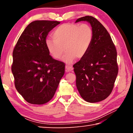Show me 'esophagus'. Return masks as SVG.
Returning <instances> with one entry per match:
<instances>
[{
    "label": "esophagus",
    "mask_w": 133,
    "mask_h": 133,
    "mask_svg": "<svg viewBox=\"0 0 133 133\" xmlns=\"http://www.w3.org/2000/svg\"><path fill=\"white\" fill-rule=\"evenodd\" d=\"M73 70V67L71 66H66L65 67V70H66V72H69Z\"/></svg>",
    "instance_id": "34e87169"
}]
</instances>
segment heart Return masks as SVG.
Segmentation results:
<instances>
[{
  "mask_svg": "<svg viewBox=\"0 0 133 133\" xmlns=\"http://www.w3.org/2000/svg\"><path fill=\"white\" fill-rule=\"evenodd\" d=\"M54 40H46V46L49 53L56 60L61 59L67 64L76 58H81L86 55L90 47L93 32L88 24L64 23L55 29L52 34Z\"/></svg>",
  "mask_w": 133,
  "mask_h": 133,
  "instance_id": "b5f03b06",
  "label": "heart"
}]
</instances>
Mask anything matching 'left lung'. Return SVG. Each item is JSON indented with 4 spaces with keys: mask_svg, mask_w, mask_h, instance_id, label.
<instances>
[{
    "mask_svg": "<svg viewBox=\"0 0 133 133\" xmlns=\"http://www.w3.org/2000/svg\"><path fill=\"white\" fill-rule=\"evenodd\" d=\"M81 21L90 24L93 37L86 55L73 65L76 87L85 101L96 103L106 98L113 89L118 70L117 51L109 32L96 18L86 16L75 23Z\"/></svg>",
    "mask_w": 133,
    "mask_h": 133,
    "instance_id": "8db88e82",
    "label": "left lung"
}]
</instances>
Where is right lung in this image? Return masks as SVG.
<instances>
[{
	"label": "right lung",
	"instance_id": "obj_1",
	"mask_svg": "<svg viewBox=\"0 0 133 133\" xmlns=\"http://www.w3.org/2000/svg\"><path fill=\"white\" fill-rule=\"evenodd\" d=\"M57 21H36L24 29L13 51L12 71L17 91L33 104L53 98L64 74V63L54 59L46 46L49 31Z\"/></svg>",
	"mask_w": 133,
	"mask_h": 133
}]
</instances>
